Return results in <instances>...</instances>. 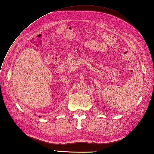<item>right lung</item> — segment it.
Instances as JSON below:
<instances>
[{
  "instance_id": "add662e5",
  "label": "right lung",
  "mask_w": 154,
  "mask_h": 154,
  "mask_svg": "<svg viewBox=\"0 0 154 154\" xmlns=\"http://www.w3.org/2000/svg\"><path fill=\"white\" fill-rule=\"evenodd\" d=\"M39 117H40V116H39Z\"/></svg>"
}]
</instances>
